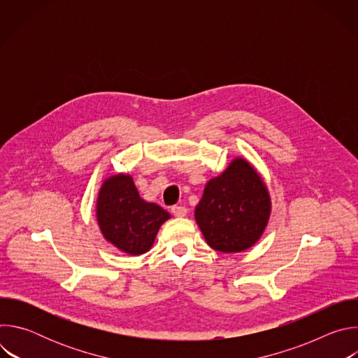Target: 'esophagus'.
Segmentation results:
<instances>
[{"label":"esophagus","instance_id":"obj_1","mask_svg":"<svg viewBox=\"0 0 358 358\" xmlns=\"http://www.w3.org/2000/svg\"><path fill=\"white\" fill-rule=\"evenodd\" d=\"M171 213H173L174 217L182 218V217L187 215V208L181 207V206H174V207H171Z\"/></svg>","mask_w":358,"mask_h":358}]
</instances>
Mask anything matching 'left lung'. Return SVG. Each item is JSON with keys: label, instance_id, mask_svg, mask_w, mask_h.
<instances>
[{"label": "left lung", "instance_id": "left-lung-1", "mask_svg": "<svg viewBox=\"0 0 358 358\" xmlns=\"http://www.w3.org/2000/svg\"><path fill=\"white\" fill-rule=\"evenodd\" d=\"M271 211L265 181L248 160L235 157L225 171L207 182L194 215L213 249L236 253L261 239Z\"/></svg>", "mask_w": 358, "mask_h": 358}]
</instances>
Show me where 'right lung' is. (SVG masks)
Masks as SVG:
<instances>
[{"mask_svg":"<svg viewBox=\"0 0 358 358\" xmlns=\"http://www.w3.org/2000/svg\"><path fill=\"white\" fill-rule=\"evenodd\" d=\"M171 215L155 202L144 201L129 174H115L100 185L96 221L103 238L119 250L137 257L148 252L160 227Z\"/></svg>","mask_w":358,"mask_h":358,"instance_id":"1","label":"right lung"}]
</instances>
